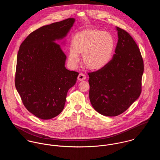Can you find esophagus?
I'll return each mask as SVG.
<instances>
[{"label":"esophagus","instance_id":"1","mask_svg":"<svg viewBox=\"0 0 160 160\" xmlns=\"http://www.w3.org/2000/svg\"><path fill=\"white\" fill-rule=\"evenodd\" d=\"M86 78V76L83 73H82V72L80 73V74H79L78 77V79L79 81H82L85 80Z\"/></svg>","mask_w":160,"mask_h":160}]
</instances>
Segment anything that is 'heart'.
I'll return each instance as SVG.
<instances>
[{
    "instance_id": "obj_1",
    "label": "heart",
    "mask_w": 160,
    "mask_h": 160,
    "mask_svg": "<svg viewBox=\"0 0 160 160\" xmlns=\"http://www.w3.org/2000/svg\"><path fill=\"white\" fill-rule=\"evenodd\" d=\"M114 48L113 36L107 31L85 29L77 32L71 40L68 60L71 65L79 62V55H82V62L92 70L104 68L111 60Z\"/></svg>"
}]
</instances>
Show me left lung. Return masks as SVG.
I'll use <instances>...</instances> for the list:
<instances>
[{"label":"left lung","instance_id":"left-lung-1","mask_svg":"<svg viewBox=\"0 0 160 160\" xmlns=\"http://www.w3.org/2000/svg\"><path fill=\"white\" fill-rule=\"evenodd\" d=\"M115 53L103 68L89 72V98L93 108L107 116L121 114L139 97L143 61L136 42L125 30L116 27Z\"/></svg>","mask_w":160,"mask_h":160}]
</instances>
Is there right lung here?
<instances>
[{
	"instance_id": "1",
	"label": "right lung",
	"mask_w": 160,
	"mask_h": 160,
	"mask_svg": "<svg viewBox=\"0 0 160 160\" xmlns=\"http://www.w3.org/2000/svg\"><path fill=\"white\" fill-rule=\"evenodd\" d=\"M74 22L71 18L42 26L20 47L15 87L26 108L40 119H49L60 114L67 92L76 82L79 73L65 68L67 56L55 42L67 35Z\"/></svg>"
}]
</instances>
